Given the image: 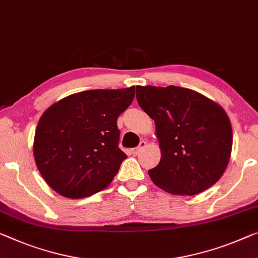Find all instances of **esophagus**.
I'll list each match as a JSON object with an SVG mask.
<instances>
[{"mask_svg":"<svg viewBox=\"0 0 258 258\" xmlns=\"http://www.w3.org/2000/svg\"><path fill=\"white\" fill-rule=\"evenodd\" d=\"M144 147H146V141H140L139 146H138V147H136V148H133L131 152H132L133 155H137V154H139V152H140L141 149L144 148Z\"/></svg>","mask_w":258,"mask_h":258,"instance_id":"34e87169","label":"esophagus"}]
</instances>
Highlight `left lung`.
I'll list each match as a JSON object with an SVG mask.
<instances>
[{"label": "left lung", "mask_w": 258, "mask_h": 258, "mask_svg": "<svg viewBox=\"0 0 258 258\" xmlns=\"http://www.w3.org/2000/svg\"><path fill=\"white\" fill-rule=\"evenodd\" d=\"M137 101L154 119L161 161L148 170L160 189L194 196L215 184L229 162L233 132L217 103L186 88L137 87Z\"/></svg>", "instance_id": "obj_1"}]
</instances>
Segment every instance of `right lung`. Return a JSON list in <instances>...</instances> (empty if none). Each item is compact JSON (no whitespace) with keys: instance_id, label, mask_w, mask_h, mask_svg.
<instances>
[{"instance_id":"1","label":"right lung","mask_w":258,"mask_h":258,"mask_svg":"<svg viewBox=\"0 0 258 258\" xmlns=\"http://www.w3.org/2000/svg\"><path fill=\"white\" fill-rule=\"evenodd\" d=\"M136 89H96L68 96L43 113L33 155L46 183L63 197L79 199L112 182L126 157L118 147L117 119Z\"/></svg>"}]
</instances>
